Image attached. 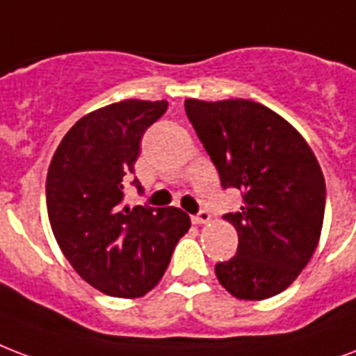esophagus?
I'll return each instance as SVG.
<instances>
[{
	"label": "esophagus",
	"mask_w": 356,
	"mask_h": 356,
	"mask_svg": "<svg viewBox=\"0 0 356 356\" xmlns=\"http://www.w3.org/2000/svg\"><path fill=\"white\" fill-rule=\"evenodd\" d=\"M192 222L197 224V226H200V224H207V222H211V214H209L207 211H200V213L192 216Z\"/></svg>",
	"instance_id": "34e87169"
}]
</instances>
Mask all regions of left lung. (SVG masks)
Listing matches in <instances>:
<instances>
[{
    "mask_svg": "<svg viewBox=\"0 0 356 356\" xmlns=\"http://www.w3.org/2000/svg\"><path fill=\"white\" fill-rule=\"evenodd\" d=\"M184 110L222 186L243 194L241 211L224 214L237 229V254L216 263V278L241 300L275 297L319 243L327 192L316 154L286 119L254 100L186 99Z\"/></svg>",
    "mask_w": 356,
    "mask_h": 356,
    "instance_id": "left-lung-1",
    "label": "left lung"
}]
</instances>
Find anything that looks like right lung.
<instances>
[{
  "label": "right lung",
  "instance_id": "obj_1",
  "mask_svg": "<svg viewBox=\"0 0 356 356\" xmlns=\"http://www.w3.org/2000/svg\"><path fill=\"white\" fill-rule=\"evenodd\" d=\"M166 110V100L138 99L99 108L65 134L48 168L54 237L76 273L110 297L151 291L190 227L181 209L123 203L143 132ZM132 184L142 192L138 179Z\"/></svg>",
  "mask_w": 356,
  "mask_h": 356
}]
</instances>
